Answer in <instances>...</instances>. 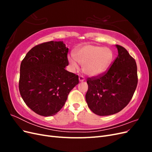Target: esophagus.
<instances>
[{
	"instance_id": "1",
	"label": "esophagus",
	"mask_w": 152,
	"mask_h": 152,
	"mask_svg": "<svg viewBox=\"0 0 152 152\" xmlns=\"http://www.w3.org/2000/svg\"><path fill=\"white\" fill-rule=\"evenodd\" d=\"M79 81L80 82H83V81H84V77H83V76H79Z\"/></svg>"
}]
</instances>
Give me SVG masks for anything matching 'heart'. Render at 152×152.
<instances>
[{"mask_svg":"<svg viewBox=\"0 0 152 152\" xmlns=\"http://www.w3.org/2000/svg\"><path fill=\"white\" fill-rule=\"evenodd\" d=\"M74 57L69 56L72 70L79 69L77 62L83 65V71L92 77H99L107 72L113 60V53L107 48L96 45H85L74 52Z\"/></svg>","mask_w":152,"mask_h":152,"instance_id":"heart-1","label":"heart"}]
</instances>
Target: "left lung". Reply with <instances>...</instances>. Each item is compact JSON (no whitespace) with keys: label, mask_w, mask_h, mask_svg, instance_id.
Masks as SVG:
<instances>
[{"label":"left lung","mask_w":152,"mask_h":152,"mask_svg":"<svg viewBox=\"0 0 152 152\" xmlns=\"http://www.w3.org/2000/svg\"><path fill=\"white\" fill-rule=\"evenodd\" d=\"M118 56L103 75L87 80L86 102L99 116L117 113L129 103L137 84V65L127 50L115 45Z\"/></svg>","instance_id":"8db88e82"}]
</instances>
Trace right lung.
<instances>
[{"mask_svg": "<svg viewBox=\"0 0 152 152\" xmlns=\"http://www.w3.org/2000/svg\"><path fill=\"white\" fill-rule=\"evenodd\" d=\"M68 48L63 41H50L31 49L20 65L19 90L26 104L44 117L56 115L79 77L65 70Z\"/></svg>", "mask_w": 152, "mask_h": 152, "instance_id": "add662e5", "label": "right lung"}]
</instances>
